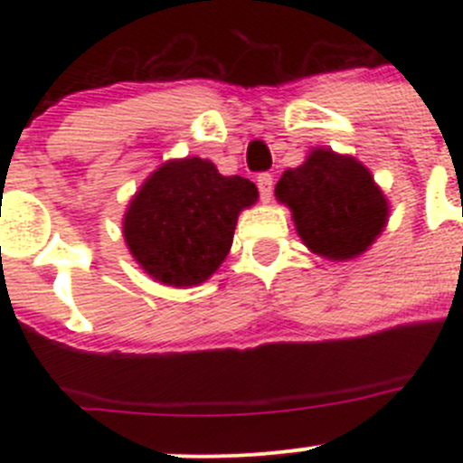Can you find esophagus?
Listing matches in <instances>:
<instances>
[{"mask_svg":"<svg viewBox=\"0 0 463 463\" xmlns=\"http://www.w3.org/2000/svg\"><path fill=\"white\" fill-rule=\"evenodd\" d=\"M273 175H269V172H264V175L258 176V188H260V194H261V202L269 203L270 197H273Z\"/></svg>","mask_w":463,"mask_h":463,"instance_id":"1","label":"esophagus"}]
</instances>
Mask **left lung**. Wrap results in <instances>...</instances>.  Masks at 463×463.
<instances>
[{
    "label": "left lung",
    "mask_w": 463,
    "mask_h": 463,
    "mask_svg": "<svg viewBox=\"0 0 463 463\" xmlns=\"http://www.w3.org/2000/svg\"><path fill=\"white\" fill-rule=\"evenodd\" d=\"M275 199L291 210L302 244L329 261L361 258L390 219V203L372 172L331 147H314L302 165L284 170Z\"/></svg>",
    "instance_id": "left-lung-1"
}]
</instances>
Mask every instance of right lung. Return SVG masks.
I'll list each match as a JSON object with an SVG mask.
<instances>
[{"instance_id":"right-lung-1","label":"right lung","mask_w":463,"mask_h":463,"mask_svg":"<svg viewBox=\"0 0 463 463\" xmlns=\"http://www.w3.org/2000/svg\"><path fill=\"white\" fill-rule=\"evenodd\" d=\"M258 197L255 184L219 175L208 158H170L129 199L123 214L125 244L156 282L197 287L226 260L237 217Z\"/></svg>"}]
</instances>
